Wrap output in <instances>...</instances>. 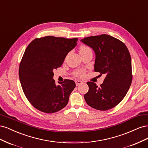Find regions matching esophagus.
Returning a JSON list of instances; mask_svg holds the SVG:
<instances>
[{"label": "esophagus", "instance_id": "esophagus-1", "mask_svg": "<svg viewBox=\"0 0 148 148\" xmlns=\"http://www.w3.org/2000/svg\"><path fill=\"white\" fill-rule=\"evenodd\" d=\"M82 83H83V82L81 81V80H78V79L75 80V83H76V85H77V86H78V85L81 84Z\"/></svg>", "mask_w": 148, "mask_h": 148}]
</instances>
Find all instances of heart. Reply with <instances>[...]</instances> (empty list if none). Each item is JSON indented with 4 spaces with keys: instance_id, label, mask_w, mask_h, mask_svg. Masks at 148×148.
I'll return each instance as SVG.
<instances>
[{
    "instance_id": "heart-1",
    "label": "heart",
    "mask_w": 148,
    "mask_h": 148,
    "mask_svg": "<svg viewBox=\"0 0 148 148\" xmlns=\"http://www.w3.org/2000/svg\"><path fill=\"white\" fill-rule=\"evenodd\" d=\"M89 51H91V49L88 46L82 45L79 47V52L80 53L86 52H88ZM73 73L74 76H75V77H78V78H82L85 75V71L84 70H82V69H77V70H75L73 71Z\"/></svg>"
}]
</instances>
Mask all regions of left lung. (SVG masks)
Returning <instances> with one entry per match:
<instances>
[{
	"label": "left lung",
	"instance_id": "8db88e82",
	"mask_svg": "<svg viewBox=\"0 0 148 148\" xmlns=\"http://www.w3.org/2000/svg\"><path fill=\"white\" fill-rule=\"evenodd\" d=\"M81 41L95 52V71L106 76L100 87L87 82L89 91L84 99L94 109L109 110L123 100L131 86L133 75L128 49L122 41L105 34Z\"/></svg>",
	"mask_w": 148,
	"mask_h": 148
}]
</instances>
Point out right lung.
I'll list each match as a JSON object with an SVG mask.
<instances>
[{
	"instance_id": "obj_1",
	"label": "right lung",
	"mask_w": 148,
	"mask_h": 148,
	"mask_svg": "<svg viewBox=\"0 0 148 148\" xmlns=\"http://www.w3.org/2000/svg\"><path fill=\"white\" fill-rule=\"evenodd\" d=\"M78 38L47 36L36 38L26 47L19 67V78L25 96L34 108L47 114L56 112L67 105L76 86L64 79L56 85L53 70L60 67Z\"/></svg>"
}]
</instances>
